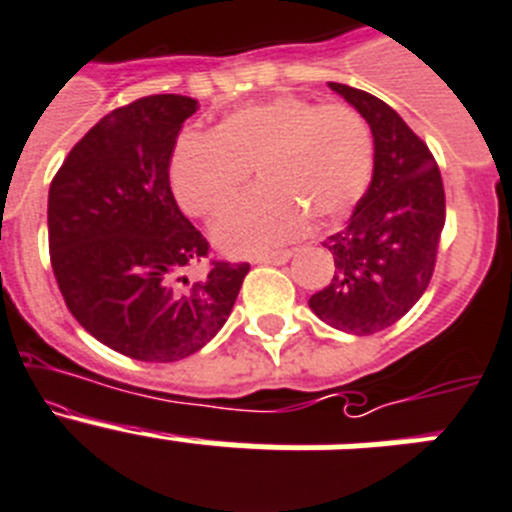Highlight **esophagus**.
I'll return each instance as SVG.
<instances>
[{
	"mask_svg": "<svg viewBox=\"0 0 512 512\" xmlns=\"http://www.w3.org/2000/svg\"><path fill=\"white\" fill-rule=\"evenodd\" d=\"M290 260V252H265V255H255L252 257V262H257V265H283V262Z\"/></svg>",
	"mask_w": 512,
	"mask_h": 512,
	"instance_id": "esophagus-1",
	"label": "esophagus"
}]
</instances>
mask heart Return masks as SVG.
<instances>
[{"mask_svg":"<svg viewBox=\"0 0 512 512\" xmlns=\"http://www.w3.org/2000/svg\"><path fill=\"white\" fill-rule=\"evenodd\" d=\"M374 131L351 105L300 95L247 103L214 131H186L171 154V189L186 214L214 219L257 171L260 189L214 224V242L255 255L293 240L305 222L338 229L369 191Z\"/></svg>","mask_w":512,"mask_h":512,"instance_id":"1","label":"heart"}]
</instances>
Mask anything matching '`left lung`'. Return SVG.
<instances>
[{
	"label": "left lung",
	"mask_w": 512,
	"mask_h": 512,
	"mask_svg": "<svg viewBox=\"0 0 512 512\" xmlns=\"http://www.w3.org/2000/svg\"><path fill=\"white\" fill-rule=\"evenodd\" d=\"M369 121L376 166L346 229L323 245L331 283L310 295L313 313L338 331L371 336L412 310L432 280L444 229V186L427 143L376 95L328 83Z\"/></svg>",
	"instance_id": "left-lung-1"
}]
</instances>
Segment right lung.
<instances>
[{"instance_id": "obj_1", "label": "right lung", "mask_w": 512, "mask_h": 512, "mask_svg": "<svg viewBox=\"0 0 512 512\" xmlns=\"http://www.w3.org/2000/svg\"><path fill=\"white\" fill-rule=\"evenodd\" d=\"M197 100L146 95L100 118L47 197L50 262L65 305L93 338L166 364L207 346L232 313L247 262L209 260L169 184L176 136ZM207 264L197 279L185 272Z\"/></svg>"}]
</instances>
